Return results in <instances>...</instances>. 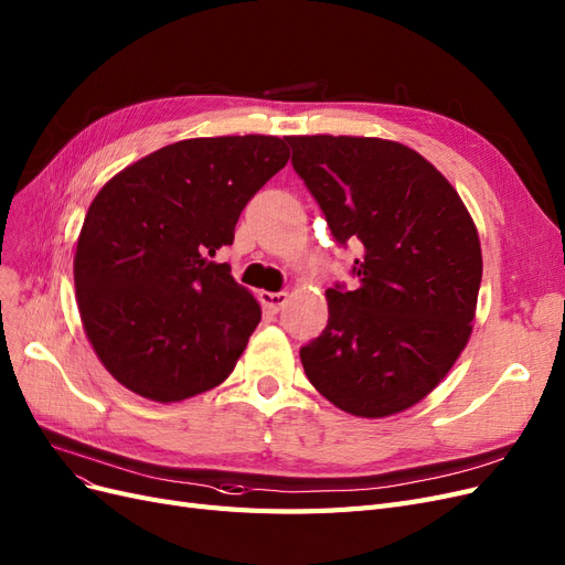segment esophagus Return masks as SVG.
I'll return each mask as SVG.
<instances>
[{"label": "esophagus", "mask_w": 565, "mask_h": 565, "mask_svg": "<svg viewBox=\"0 0 565 565\" xmlns=\"http://www.w3.org/2000/svg\"><path fill=\"white\" fill-rule=\"evenodd\" d=\"M259 301L268 313H278V310L287 303V291H262Z\"/></svg>", "instance_id": "obj_1"}]
</instances>
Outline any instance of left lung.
I'll list each match as a JSON object with an SVG mask.
<instances>
[{
	"label": "left lung",
	"mask_w": 565,
	"mask_h": 565,
	"mask_svg": "<svg viewBox=\"0 0 565 565\" xmlns=\"http://www.w3.org/2000/svg\"><path fill=\"white\" fill-rule=\"evenodd\" d=\"M287 142L332 236L362 243L358 287L324 291L329 320L301 348L303 372L345 414L406 412L470 341L483 268L475 220L412 147L353 135H289Z\"/></svg>",
	"instance_id": "obj_1"
}]
</instances>
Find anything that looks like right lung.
<instances>
[{
  "mask_svg": "<svg viewBox=\"0 0 565 565\" xmlns=\"http://www.w3.org/2000/svg\"><path fill=\"white\" fill-rule=\"evenodd\" d=\"M287 161L276 135L193 138L97 191L74 252L76 303L97 360L128 391L172 404L228 379L262 306L210 257Z\"/></svg>",
  "mask_w": 565,
  "mask_h": 565,
  "instance_id": "right-lung-1",
  "label": "right lung"
}]
</instances>
